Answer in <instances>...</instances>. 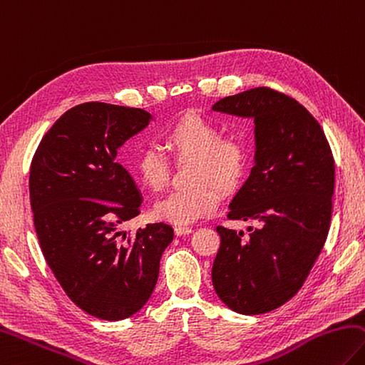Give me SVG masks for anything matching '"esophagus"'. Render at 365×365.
Wrapping results in <instances>:
<instances>
[{
  "label": "esophagus",
  "mask_w": 365,
  "mask_h": 365,
  "mask_svg": "<svg viewBox=\"0 0 365 365\" xmlns=\"http://www.w3.org/2000/svg\"><path fill=\"white\" fill-rule=\"evenodd\" d=\"M174 231H175L177 236H183V235H190L191 231H193V228L188 227V225H177Z\"/></svg>",
  "instance_id": "1"
}]
</instances>
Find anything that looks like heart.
<instances>
[{"label": "heart", "mask_w": 365, "mask_h": 365, "mask_svg": "<svg viewBox=\"0 0 365 365\" xmlns=\"http://www.w3.org/2000/svg\"><path fill=\"white\" fill-rule=\"evenodd\" d=\"M163 140L175 160H195L190 182L193 188L170 193L155 205L158 220L188 225L215 212L218 190L231 191L241 183L249 168V145L242 137L222 135L215 121L197 111H188L163 132ZM137 180L151 191L168 187L169 161L155 147L137 151L132 163Z\"/></svg>", "instance_id": "heart-1"}]
</instances>
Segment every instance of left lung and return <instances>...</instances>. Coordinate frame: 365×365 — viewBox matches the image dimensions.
<instances>
[{
  "instance_id": "8db88e82",
  "label": "left lung",
  "mask_w": 365,
  "mask_h": 365,
  "mask_svg": "<svg viewBox=\"0 0 365 365\" xmlns=\"http://www.w3.org/2000/svg\"><path fill=\"white\" fill-rule=\"evenodd\" d=\"M254 118L255 165L230 202V220H258L242 231L218 225L212 284L236 313L263 314L289 302L326 244L335 161L321 124L295 98L269 88L225 97L212 107Z\"/></svg>"
}]
</instances>
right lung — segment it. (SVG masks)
<instances>
[{"instance_id":"add662e5","label":"right lung","mask_w":365,"mask_h":365,"mask_svg":"<svg viewBox=\"0 0 365 365\" xmlns=\"http://www.w3.org/2000/svg\"><path fill=\"white\" fill-rule=\"evenodd\" d=\"M142 108L86 102L46 132L30 165V204L39 246L70 300L103 321L137 313L153 294L168 223L134 235L123 223L142 196L116 163L118 148L150 123Z\"/></svg>"}]
</instances>
